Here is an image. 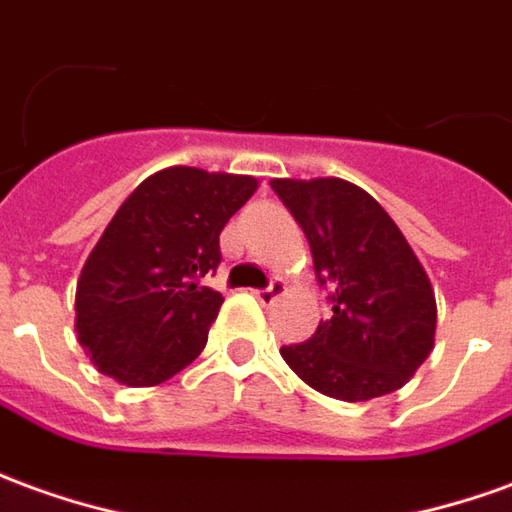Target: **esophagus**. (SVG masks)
<instances>
[{"label": "esophagus", "instance_id": "obj_1", "mask_svg": "<svg viewBox=\"0 0 512 512\" xmlns=\"http://www.w3.org/2000/svg\"><path fill=\"white\" fill-rule=\"evenodd\" d=\"M285 282L282 280H271L268 282V288H263V291H255V296L260 299V305H274L280 296H285Z\"/></svg>", "mask_w": 512, "mask_h": 512}]
</instances>
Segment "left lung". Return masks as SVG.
<instances>
[{
	"mask_svg": "<svg viewBox=\"0 0 512 512\" xmlns=\"http://www.w3.org/2000/svg\"><path fill=\"white\" fill-rule=\"evenodd\" d=\"M305 230L332 316L310 341L282 346L299 380L341 402L402 388L435 343V293L402 230L363 188L338 177L271 180Z\"/></svg>",
	"mask_w": 512,
	"mask_h": 512,
	"instance_id": "8db88e82",
	"label": "left lung"
}]
</instances>
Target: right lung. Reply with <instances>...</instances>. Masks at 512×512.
Masks as SVG:
<instances>
[{"label":"right lung","mask_w":512,"mask_h":512,"mask_svg":"<svg viewBox=\"0 0 512 512\" xmlns=\"http://www.w3.org/2000/svg\"><path fill=\"white\" fill-rule=\"evenodd\" d=\"M257 180L191 166L146 177L96 241L77 282V335L121 385L174 377L205 349L221 293L199 277L221 263L224 224Z\"/></svg>","instance_id":"1"}]
</instances>
